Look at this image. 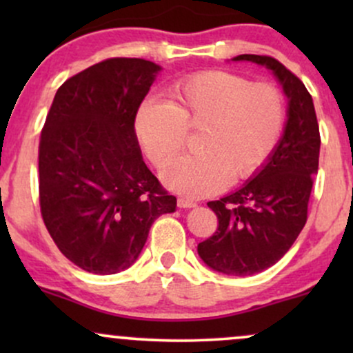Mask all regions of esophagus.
<instances>
[{
    "label": "esophagus",
    "instance_id": "obj_1",
    "mask_svg": "<svg viewBox=\"0 0 353 353\" xmlns=\"http://www.w3.org/2000/svg\"><path fill=\"white\" fill-rule=\"evenodd\" d=\"M177 205H179L181 209H190V208H196V202L189 201V199H177Z\"/></svg>",
    "mask_w": 353,
    "mask_h": 353
}]
</instances>
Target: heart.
Masks as SVG:
<instances>
[{
    "mask_svg": "<svg viewBox=\"0 0 353 353\" xmlns=\"http://www.w3.org/2000/svg\"><path fill=\"white\" fill-rule=\"evenodd\" d=\"M171 103L148 98L137 109L136 137L148 159L164 168L185 142V131L200 129L196 154L168 166L164 182L176 192L204 197L228 179L252 177L281 141L285 98L269 83H252L229 71H201L177 81Z\"/></svg>",
    "mask_w": 353,
    "mask_h": 353,
    "instance_id": "obj_1",
    "label": "heart"
}]
</instances>
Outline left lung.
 Here are the masks:
<instances>
[{
    "mask_svg": "<svg viewBox=\"0 0 353 353\" xmlns=\"http://www.w3.org/2000/svg\"><path fill=\"white\" fill-rule=\"evenodd\" d=\"M234 61L272 70L289 99L283 136L262 171L230 196L208 202L219 225L197 252L210 269L242 277L281 261L305 225L319 171L320 132L310 92L281 61L259 54H241Z\"/></svg>",
    "mask_w": 353,
    "mask_h": 353,
    "instance_id": "1",
    "label": "left lung"
}]
</instances>
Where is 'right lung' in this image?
<instances>
[{"mask_svg": "<svg viewBox=\"0 0 353 353\" xmlns=\"http://www.w3.org/2000/svg\"><path fill=\"white\" fill-rule=\"evenodd\" d=\"M161 66L109 58L64 81L39 139V208L48 232L91 274L128 269L152 222L176 210L144 164L134 119Z\"/></svg>", "mask_w": 353, "mask_h": 353, "instance_id": "add662e5", "label": "right lung"}]
</instances>
